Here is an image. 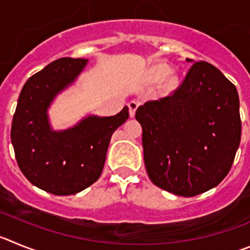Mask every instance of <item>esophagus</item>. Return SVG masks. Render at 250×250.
Instances as JSON below:
<instances>
[{
    "mask_svg": "<svg viewBox=\"0 0 250 250\" xmlns=\"http://www.w3.org/2000/svg\"><path fill=\"white\" fill-rule=\"evenodd\" d=\"M138 105H139V103L137 102V101H130V102L128 103V108H129V116L130 117H134L137 108H138Z\"/></svg>",
    "mask_w": 250,
    "mask_h": 250,
    "instance_id": "obj_1",
    "label": "esophagus"
}]
</instances>
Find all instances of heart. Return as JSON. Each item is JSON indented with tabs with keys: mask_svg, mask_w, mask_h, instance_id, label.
I'll use <instances>...</instances> for the list:
<instances>
[{
	"mask_svg": "<svg viewBox=\"0 0 250 250\" xmlns=\"http://www.w3.org/2000/svg\"><path fill=\"white\" fill-rule=\"evenodd\" d=\"M166 73H167V67L166 66H159V67H157V69H156V76L157 77H163L164 75H166ZM175 84V80L174 78H170L169 80V87H172V86H174Z\"/></svg>",
	"mask_w": 250,
	"mask_h": 250,
	"instance_id": "heart-1",
	"label": "heart"
}]
</instances>
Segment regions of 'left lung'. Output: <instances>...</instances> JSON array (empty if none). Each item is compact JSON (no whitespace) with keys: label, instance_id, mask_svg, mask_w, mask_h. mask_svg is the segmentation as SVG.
<instances>
[{"label":"left lung","instance_id":"obj_1","mask_svg":"<svg viewBox=\"0 0 250 250\" xmlns=\"http://www.w3.org/2000/svg\"><path fill=\"white\" fill-rule=\"evenodd\" d=\"M143 153L153 184L182 197L226 178L242 136L235 86L217 67L195 62L169 94L139 105Z\"/></svg>","mask_w":250,"mask_h":250}]
</instances>
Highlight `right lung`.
Wrapping results in <instances>:
<instances>
[{
  "instance_id": "obj_1",
  "label": "right lung",
  "mask_w": 250,
  "mask_h": 250,
  "mask_svg": "<svg viewBox=\"0 0 250 250\" xmlns=\"http://www.w3.org/2000/svg\"><path fill=\"white\" fill-rule=\"evenodd\" d=\"M84 58H60L27 80L11 127L20 169L33 186L55 195H71L101 177L109 141L128 120V107L112 117H88L63 132L51 130L47 108L60 91L73 82Z\"/></svg>"
}]
</instances>
